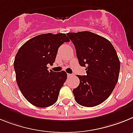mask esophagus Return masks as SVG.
Segmentation results:
<instances>
[{
  "mask_svg": "<svg viewBox=\"0 0 133 133\" xmlns=\"http://www.w3.org/2000/svg\"><path fill=\"white\" fill-rule=\"evenodd\" d=\"M73 76V74H68V78H70L71 76Z\"/></svg>",
  "mask_w": 133,
  "mask_h": 133,
  "instance_id": "obj_1",
  "label": "esophagus"
}]
</instances>
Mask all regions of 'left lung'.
Returning <instances> with one entry per match:
<instances>
[{"label":"left lung","mask_w":133,"mask_h":133,"mask_svg":"<svg viewBox=\"0 0 133 133\" xmlns=\"http://www.w3.org/2000/svg\"><path fill=\"white\" fill-rule=\"evenodd\" d=\"M79 64L85 67L86 76H79V84L73 90L77 103L93 107L102 103L115 89L119 76V59L108 39L90 31L69 33Z\"/></svg>","instance_id":"obj_1"}]
</instances>
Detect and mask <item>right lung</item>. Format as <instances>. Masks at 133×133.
<instances>
[{
  "instance_id": "add662e5",
  "label": "right lung",
  "mask_w": 133,
  "mask_h": 133,
  "mask_svg": "<svg viewBox=\"0 0 133 133\" xmlns=\"http://www.w3.org/2000/svg\"><path fill=\"white\" fill-rule=\"evenodd\" d=\"M69 41L64 33H46L29 39L18 49L14 62L16 80L31 104L45 108L57 102L68 76L64 71H48L47 65H53L59 47Z\"/></svg>"
}]
</instances>
